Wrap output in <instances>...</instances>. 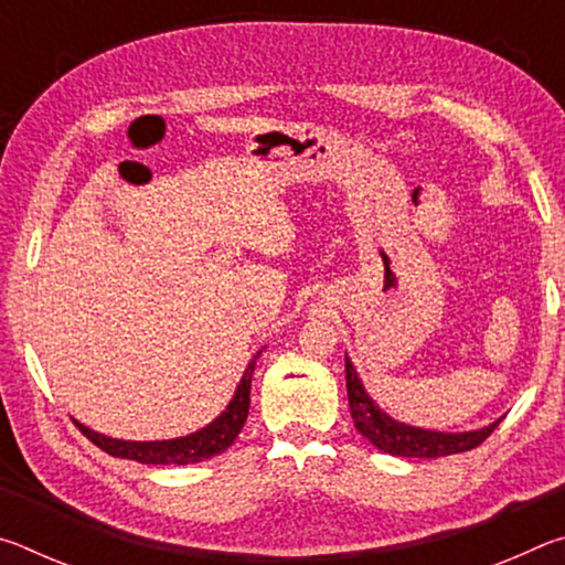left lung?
<instances>
[{
    "label": "left lung",
    "instance_id": "8db88e82",
    "mask_svg": "<svg viewBox=\"0 0 565 565\" xmlns=\"http://www.w3.org/2000/svg\"><path fill=\"white\" fill-rule=\"evenodd\" d=\"M347 391H349V408L353 426L359 428V434L366 441L374 444L379 451L391 456H404V458H441L461 451H471L481 441H486L493 434V428L501 424V418H495L493 424L483 428H473V431H434V428H420L411 426L388 416L374 398L369 396V391L363 388L359 371L353 369L351 359L347 356Z\"/></svg>",
    "mask_w": 565,
    "mask_h": 565
}]
</instances>
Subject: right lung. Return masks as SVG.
Returning a JSON list of instances; mask_svg holds the SVG:
<instances>
[{
	"mask_svg": "<svg viewBox=\"0 0 565 565\" xmlns=\"http://www.w3.org/2000/svg\"><path fill=\"white\" fill-rule=\"evenodd\" d=\"M262 351H256V356L248 361V366L244 369V376L238 381L234 396L222 414H218L214 420H209L206 426H202L194 434L167 438V441H124V438H111L99 431H92L89 426L79 424V420H76V426H79L82 434L87 436L92 444H97L102 451L119 458H131V461L137 463L186 466V463L206 461V458L224 454L226 448L234 444L238 431L244 428L246 416H248V404H252V398H248V394H252V376L256 369V359L262 356Z\"/></svg>",
	"mask_w": 565,
	"mask_h": 565,
	"instance_id": "obj_1",
	"label": "right lung"
}]
</instances>
